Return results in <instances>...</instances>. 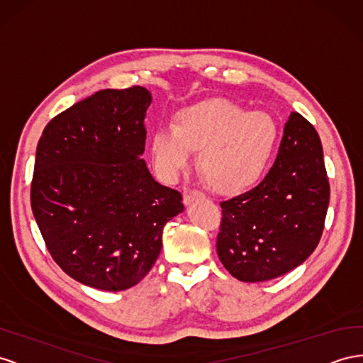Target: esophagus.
Masks as SVG:
<instances>
[{"label":"esophagus","instance_id":"esophagus-1","mask_svg":"<svg viewBox=\"0 0 363 363\" xmlns=\"http://www.w3.org/2000/svg\"><path fill=\"white\" fill-rule=\"evenodd\" d=\"M203 197V192L197 191V189H184L183 192V203L184 204H191L194 200L201 199Z\"/></svg>","mask_w":363,"mask_h":363}]
</instances>
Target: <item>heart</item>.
<instances>
[{
    "mask_svg": "<svg viewBox=\"0 0 363 363\" xmlns=\"http://www.w3.org/2000/svg\"><path fill=\"white\" fill-rule=\"evenodd\" d=\"M279 126L267 113L247 111L228 99H209L183 108L174 125L151 135L154 168L175 182L199 151L200 168L215 191L241 194L257 184L275 155Z\"/></svg>",
    "mask_w": 363,
    "mask_h": 363,
    "instance_id": "b5f03b06",
    "label": "heart"
}]
</instances>
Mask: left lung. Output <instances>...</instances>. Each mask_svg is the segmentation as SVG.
<instances>
[{"label":"left lung","mask_w":363,"mask_h":363,"mask_svg":"<svg viewBox=\"0 0 363 363\" xmlns=\"http://www.w3.org/2000/svg\"><path fill=\"white\" fill-rule=\"evenodd\" d=\"M328 203L330 184L319 135L299 113H291L266 179L221 203L217 240L221 264L242 282L286 275L316 249Z\"/></svg>","instance_id":"obj_1"}]
</instances>
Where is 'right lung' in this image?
<instances>
[{
	"label": "right lung",
	"mask_w": 363,
	"mask_h": 363,
	"mask_svg": "<svg viewBox=\"0 0 363 363\" xmlns=\"http://www.w3.org/2000/svg\"><path fill=\"white\" fill-rule=\"evenodd\" d=\"M148 88L102 90L48 122L38 142L32 211L68 277L105 291L140 282L157 261L164 224L183 212L142 159Z\"/></svg>",
	"instance_id": "obj_1"
}]
</instances>
